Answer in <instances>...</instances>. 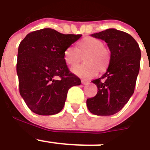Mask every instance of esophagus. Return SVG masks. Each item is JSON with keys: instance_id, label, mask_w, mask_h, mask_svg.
<instances>
[{"instance_id": "esophagus-1", "label": "esophagus", "mask_w": 150, "mask_h": 150, "mask_svg": "<svg viewBox=\"0 0 150 150\" xmlns=\"http://www.w3.org/2000/svg\"><path fill=\"white\" fill-rule=\"evenodd\" d=\"M81 83H83V85H86V84H88L89 81H86V80H81Z\"/></svg>"}]
</instances>
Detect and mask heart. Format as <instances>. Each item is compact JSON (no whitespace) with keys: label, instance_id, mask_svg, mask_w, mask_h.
Wrapping results in <instances>:
<instances>
[{"label":"heart","instance_id":"obj_1","mask_svg":"<svg viewBox=\"0 0 150 150\" xmlns=\"http://www.w3.org/2000/svg\"><path fill=\"white\" fill-rule=\"evenodd\" d=\"M84 57L83 65L75 67ZM63 60L77 76L83 79H90L98 74V69L104 72L110 64V55L103 42L98 39L87 36L77 44V48L69 46L63 52Z\"/></svg>","mask_w":150,"mask_h":150}]
</instances>
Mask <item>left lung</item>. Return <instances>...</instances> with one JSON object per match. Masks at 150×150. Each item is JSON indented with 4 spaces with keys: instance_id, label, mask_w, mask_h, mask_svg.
I'll return each instance as SVG.
<instances>
[{
    "instance_id": "obj_1",
    "label": "left lung",
    "mask_w": 150,
    "mask_h": 150,
    "mask_svg": "<svg viewBox=\"0 0 150 150\" xmlns=\"http://www.w3.org/2000/svg\"><path fill=\"white\" fill-rule=\"evenodd\" d=\"M108 44L110 61L102 78L92 81L98 87L97 94L87 98L92 114L110 116L119 112L134 93L141 64V49L129 33L110 28L91 34Z\"/></svg>"
}]
</instances>
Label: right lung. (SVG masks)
I'll list each match as a JSON object with an SVG mask.
<instances>
[{
    "mask_svg": "<svg viewBox=\"0 0 150 150\" xmlns=\"http://www.w3.org/2000/svg\"><path fill=\"white\" fill-rule=\"evenodd\" d=\"M81 36L44 28L28 33L20 42L16 64L19 92L33 113L46 116L59 113L69 89L81 83L63 60L66 48Z\"/></svg>",
    "mask_w": 150,
    "mask_h": 150,
    "instance_id": "add662e5",
    "label": "right lung"
}]
</instances>
